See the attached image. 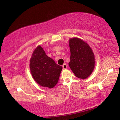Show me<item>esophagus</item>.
<instances>
[{"label": "esophagus", "mask_w": 120, "mask_h": 120, "mask_svg": "<svg viewBox=\"0 0 120 120\" xmlns=\"http://www.w3.org/2000/svg\"><path fill=\"white\" fill-rule=\"evenodd\" d=\"M62 67H63V69H67V67H67V65L65 63L63 64Z\"/></svg>", "instance_id": "esophagus-1"}]
</instances>
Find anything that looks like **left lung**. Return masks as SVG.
Here are the masks:
<instances>
[{
	"instance_id": "1",
	"label": "left lung",
	"mask_w": 120,
	"mask_h": 120,
	"mask_svg": "<svg viewBox=\"0 0 120 120\" xmlns=\"http://www.w3.org/2000/svg\"><path fill=\"white\" fill-rule=\"evenodd\" d=\"M69 43L71 51L69 67L77 77L86 79L94 69V53L90 46L79 38H71Z\"/></svg>"
}]
</instances>
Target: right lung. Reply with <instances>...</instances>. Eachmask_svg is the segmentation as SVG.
<instances>
[{
  "label": "right lung",
  "mask_w": 120,
  "mask_h": 120,
  "mask_svg": "<svg viewBox=\"0 0 120 120\" xmlns=\"http://www.w3.org/2000/svg\"><path fill=\"white\" fill-rule=\"evenodd\" d=\"M30 70L34 81L44 87H54L59 81L62 71L52 59L46 55L41 46L34 49L30 59Z\"/></svg>",
  "instance_id": "add662e5"
}]
</instances>
